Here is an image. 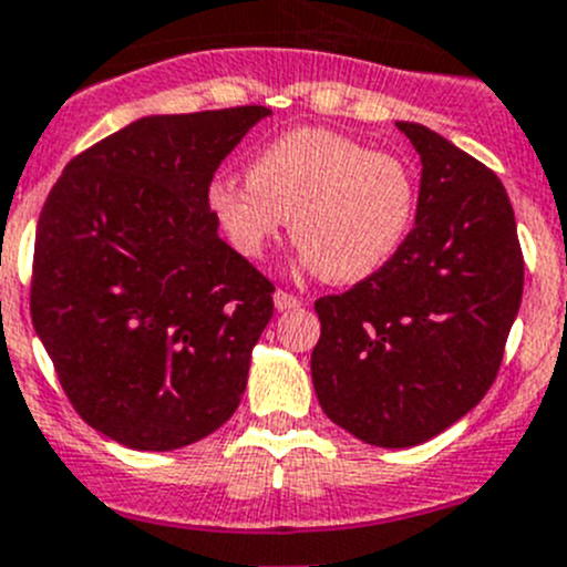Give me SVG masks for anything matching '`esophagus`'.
Returning a JSON list of instances; mask_svg holds the SVG:
<instances>
[{
	"label": "esophagus",
	"mask_w": 567,
	"mask_h": 567,
	"mask_svg": "<svg viewBox=\"0 0 567 567\" xmlns=\"http://www.w3.org/2000/svg\"><path fill=\"white\" fill-rule=\"evenodd\" d=\"M274 307H277L279 312H288V310H299L301 301L296 299V296L285 293V290H277V293H274Z\"/></svg>",
	"instance_id": "34e87169"
}]
</instances>
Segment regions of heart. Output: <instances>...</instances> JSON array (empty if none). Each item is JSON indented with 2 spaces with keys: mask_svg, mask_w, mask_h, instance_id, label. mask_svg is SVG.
<instances>
[{
  "mask_svg": "<svg viewBox=\"0 0 567 567\" xmlns=\"http://www.w3.org/2000/svg\"><path fill=\"white\" fill-rule=\"evenodd\" d=\"M207 210L246 260L290 235L305 266L338 285L382 271L404 246L417 210L412 168L388 152L321 126L274 137L249 163V179L216 177Z\"/></svg>",
  "mask_w": 567,
  "mask_h": 567,
  "instance_id": "b5f03b06",
  "label": "heart"
}]
</instances>
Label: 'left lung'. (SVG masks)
Wrapping results in <instances>:
<instances>
[{"label":"left lung","mask_w":567,"mask_h":567,"mask_svg":"<svg viewBox=\"0 0 567 567\" xmlns=\"http://www.w3.org/2000/svg\"><path fill=\"white\" fill-rule=\"evenodd\" d=\"M415 227L393 260L316 301L312 384L332 423L362 443L410 449L491 390L524 293V257L502 179L415 121Z\"/></svg>","instance_id":"8db88e82"}]
</instances>
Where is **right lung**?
Wrapping results in <instances>:
<instances>
[{"label": "right lung", "instance_id": "obj_1", "mask_svg": "<svg viewBox=\"0 0 567 567\" xmlns=\"http://www.w3.org/2000/svg\"><path fill=\"white\" fill-rule=\"evenodd\" d=\"M268 115H144L76 155L43 205L32 327L82 421L121 446H190L244 399L274 288L218 238L207 188Z\"/></svg>", "mask_w": 567, "mask_h": 567}]
</instances>
